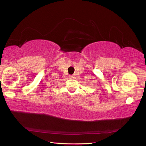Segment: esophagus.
<instances>
[{
	"mask_svg": "<svg viewBox=\"0 0 146 146\" xmlns=\"http://www.w3.org/2000/svg\"><path fill=\"white\" fill-rule=\"evenodd\" d=\"M69 78H74V75H70Z\"/></svg>",
	"mask_w": 146,
	"mask_h": 146,
	"instance_id": "1",
	"label": "esophagus"
}]
</instances>
